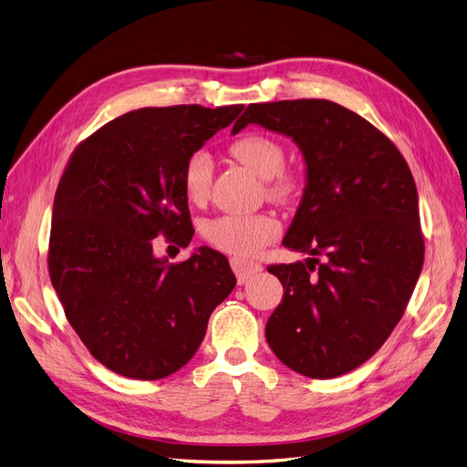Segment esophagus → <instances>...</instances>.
I'll use <instances>...</instances> for the list:
<instances>
[{
	"label": "esophagus",
	"mask_w": 467,
	"mask_h": 467,
	"mask_svg": "<svg viewBox=\"0 0 467 467\" xmlns=\"http://www.w3.org/2000/svg\"><path fill=\"white\" fill-rule=\"evenodd\" d=\"M230 265H232V271L235 273V278H237L239 285H244V282H247L253 275H257V273L263 271V266L259 263L239 259V257H232Z\"/></svg>",
	"instance_id": "obj_1"
}]
</instances>
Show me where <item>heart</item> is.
<instances>
[{"mask_svg": "<svg viewBox=\"0 0 467 467\" xmlns=\"http://www.w3.org/2000/svg\"><path fill=\"white\" fill-rule=\"evenodd\" d=\"M235 160L245 163L259 177L266 179V192L278 202H288L302 189V175L294 169H286V148L280 140L249 132L237 138L230 146ZM214 175V161L206 150H196L185 160L181 171L182 191L194 204L208 199ZM280 234V225L271 214H222L204 222L202 235L206 242L220 251L232 255H253L266 244L275 242Z\"/></svg>", "mask_w": 467, "mask_h": 467, "instance_id": "1", "label": "heart"}]
</instances>
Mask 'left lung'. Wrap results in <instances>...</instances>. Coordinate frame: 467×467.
Instances as JSON below:
<instances>
[{"mask_svg": "<svg viewBox=\"0 0 467 467\" xmlns=\"http://www.w3.org/2000/svg\"><path fill=\"white\" fill-rule=\"evenodd\" d=\"M251 122L290 136L307 165L282 244L309 259L268 266L285 288L268 347L302 376H343L388 341L415 290L425 261L415 179L384 132L327 99L251 103L234 132Z\"/></svg>", "mask_w": 467, "mask_h": 467, "instance_id": "8db88e82", "label": "left lung"}]
</instances>
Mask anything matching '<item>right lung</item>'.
Segmentation results:
<instances>
[{"label":"right lung","instance_id":"right-lung-1","mask_svg":"<svg viewBox=\"0 0 467 467\" xmlns=\"http://www.w3.org/2000/svg\"><path fill=\"white\" fill-rule=\"evenodd\" d=\"M244 105L144 107L78 144L54 196L48 273L81 343L109 370L160 379L199 350L214 307L235 276L202 247L181 263L153 244L192 239L181 171Z\"/></svg>","mask_w":467,"mask_h":467}]
</instances>
